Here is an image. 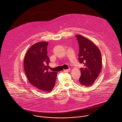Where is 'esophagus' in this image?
Listing matches in <instances>:
<instances>
[{
	"label": "esophagus",
	"mask_w": 122,
	"mask_h": 122,
	"mask_svg": "<svg viewBox=\"0 0 122 122\" xmlns=\"http://www.w3.org/2000/svg\"><path fill=\"white\" fill-rule=\"evenodd\" d=\"M70 69H68V70H63V71H64V72H68L70 71Z\"/></svg>",
	"instance_id": "obj_1"
}]
</instances>
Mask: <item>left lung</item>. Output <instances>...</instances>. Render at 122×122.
Masks as SVG:
<instances>
[{"instance_id":"obj_1","label":"left lung","mask_w":122,"mask_h":122,"mask_svg":"<svg viewBox=\"0 0 122 122\" xmlns=\"http://www.w3.org/2000/svg\"><path fill=\"white\" fill-rule=\"evenodd\" d=\"M79 45L78 60L84 67L81 68L79 84L89 87L98 77L102 69V60L98 47L90 40L80 35H76Z\"/></svg>"}]
</instances>
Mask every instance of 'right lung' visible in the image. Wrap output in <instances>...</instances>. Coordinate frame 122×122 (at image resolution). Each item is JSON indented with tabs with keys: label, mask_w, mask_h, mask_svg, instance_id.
I'll return each instance as SVG.
<instances>
[{
	"label": "right lung",
	"mask_w": 122,
	"mask_h": 122,
	"mask_svg": "<svg viewBox=\"0 0 122 122\" xmlns=\"http://www.w3.org/2000/svg\"><path fill=\"white\" fill-rule=\"evenodd\" d=\"M48 44L44 41L34 44L27 51L24 60V71L29 82L44 93L52 90L57 75L56 72L48 71Z\"/></svg>",
	"instance_id": "1"
}]
</instances>
